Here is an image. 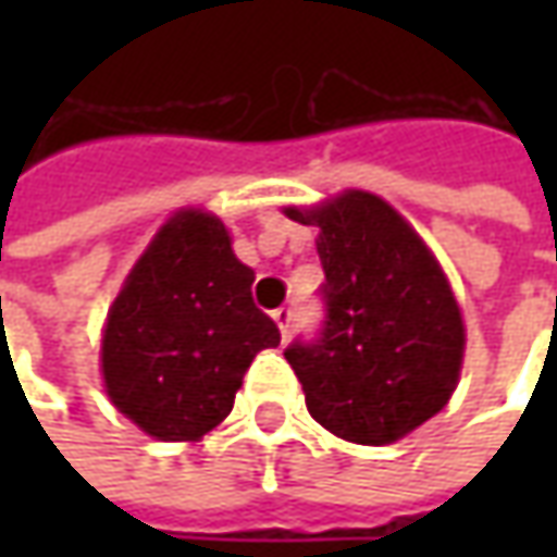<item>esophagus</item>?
<instances>
[{"label":"esophagus","instance_id":"esophagus-1","mask_svg":"<svg viewBox=\"0 0 557 557\" xmlns=\"http://www.w3.org/2000/svg\"><path fill=\"white\" fill-rule=\"evenodd\" d=\"M272 319H275V325H278L282 337H288V334H290V319H294L290 307H278V310L272 312Z\"/></svg>","mask_w":557,"mask_h":557}]
</instances>
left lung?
<instances>
[{"label": "left lung", "instance_id": "1", "mask_svg": "<svg viewBox=\"0 0 557 557\" xmlns=\"http://www.w3.org/2000/svg\"><path fill=\"white\" fill-rule=\"evenodd\" d=\"M285 213L319 225L325 269V325L285 350L310 416L362 446L406 437L459 384L465 325L443 269L416 228L369 191Z\"/></svg>", "mask_w": 557, "mask_h": 557}]
</instances>
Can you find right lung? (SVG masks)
Returning <instances> with one entry per match:
<instances>
[{
	"label": "right lung",
	"mask_w": 557,
	"mask_h": 557,
	"mask_svg": "<svg viewBox=\"0 0 557 557\" xmlns=\"http://www.w3.org/2000/svg\"><path fill=\"white\" fill-rule=\"evenodd\" d=\"M253 269L203 210L173 213L126 275L101 337L104 391L158 440H201L228 412L253 356L282 334L257 310Z\"/></svg>",
	"instance_id": "add662e5"
}]
</instances>
